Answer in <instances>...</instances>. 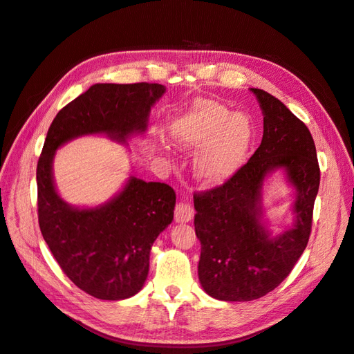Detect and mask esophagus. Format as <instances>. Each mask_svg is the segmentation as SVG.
Listing matches in <instances>:
<instances>
[{"mask_svg": "<svg viewBox=\"0 0 354 354\" xmlns=\"http://www.w3.org/2000/svg\"><path fill=\"white\" fill-rule=\"evenodd\" d=\"M192 218H194V208H192L186 202L177 203L176 211H174L176 223H189Z\"/></svg>", "mask_w": 354, "mask_h": 354, "instance_id": "34e87169", "label": "esophagus"}]
</instances>
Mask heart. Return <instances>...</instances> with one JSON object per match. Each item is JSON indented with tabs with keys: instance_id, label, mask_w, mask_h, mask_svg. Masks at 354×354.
Masks as SVG:
<instances>
[{
	"instance_id": "heart-1",
	"label": "heart",
	"mask_w": 354,
	"mask_h": 354,
	"mask_svg": "<svg viewBox=\"0 0 354 354\" xmlns=\"http://www.w3.org/2000/svg\"><path fill=\"white\" fill-rule=\"evenodd\" d=\"M174 142L185 151H199L194 171L205 186H218L243 164L252 142V124L241 112L232 113L226 106L201 99L173 125Z\"/></svg>"
}]
</instances>
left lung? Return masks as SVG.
<instances>
[{
	"label": "left lung",
	"mask_w": 354,
	"mask_h": 354,
	"mask_svg": "<svg viewBox=\"0 0 354 354\" xmlns=\"http://www.w3.org/2000/svg\"><path fill=\"white\" fill-rule=\"evenodd\" d=\"M251 91L264 116L260 147L223 186L194 196L199 282L221 301L264 297L291 273L308 242L320 183L316 146L306 124L274 95ZM279 169L295 189V221L273 235L263 221L262 186Z\"/></svg>",
	"instance_id": "obj_1"
}]
</instances>
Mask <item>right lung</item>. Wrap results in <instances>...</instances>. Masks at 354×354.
<instances>
[{
	"instance_id": "right-lung-1",
	"label": "right lung",
	"mask_w": 354,
	"mask_h": 354,
	"mask_svg": "<svg viewBox=\"0 0 354 354\" xmlns=\"http://www.w3.org/2000/svg\"><path fill=\"white\" fill-rule=\"evenodd\" d=\"M160 84H94L53 120L37 167L42 238L69 279L99 299H125L143 288L149 255L174 217L176 192L165 183L130 176L108 202L73 207L57 194L56 151L78 137L103 134L118 143L145 134Z\"/></svg>"
}]
</instances>
